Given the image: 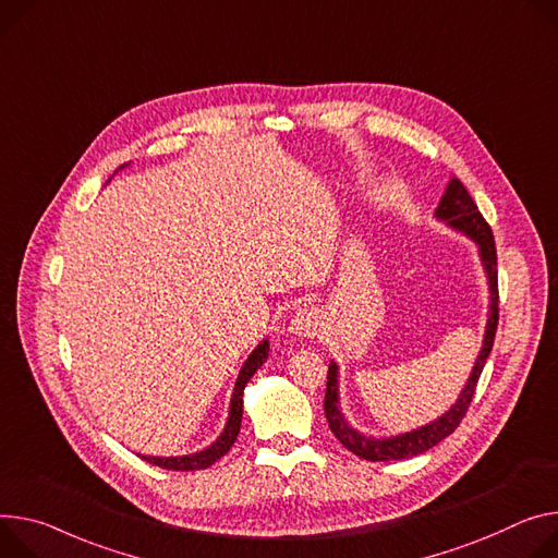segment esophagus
<instances>
[{
	"label": "esophagus",
	"mask_w": 558,
	"mask_h": 558,
	"mask_svg": "<svg viewBox=\"0 0 558 558\" xmlns=\"http://www.w3.org/2000/svg\"><path fill=\"white\" fill-rule=\"evenodd\" d=\"M318 325H320V316L316 310H298L289 323V331L295 333V336H302V338H312L316 336L318 331Z\"/></svg>",
	"instance_id": "obj_1"
}]
</instances>
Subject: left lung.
Listing matches in <instances>:
<instances>
[{"instance_id":"left-lung-1","label":"left lung","mask_w":558,"mask_h":558,"mask_svg":"<svg viewBox=\"0 0 558 558\" xmlns=\"http://www.w3.org/2000/svg\"><path fill=\"white\" fill-rule=\"evenodd\" d=\"M436 218L445 220L449 227L463 231L465 235H470L481 251V260L487 274V282H489V316H487V327H485V338H483V349L478 353V361L472 369V376L465 385V389L461 391L459 400L451 404V410L447 414H442L440 418H436L434 423L418 427L414 432L400 434V436H391V438H372V436H363L361 432L351 429L349 423L344 421L340 408H338V367L336 363L329 365L327 372V391H325V416L329 423V429L333 432V436L351 451L361 456L365 461H402V459H412V456H418L427 449H432L434 445H438L442 438H447L449 434H453V429L461 425V421L465 418L478 378L483 374L485 361L489 356V351L494 347V336H496V327H498V271H496V244H494V235L489 225L485 222V218L481 216L476 202L472 199V195L468 193V189L463 186V182L459 178H453L440 199V205L436 209Z\"/></svg>"}]
</instances>
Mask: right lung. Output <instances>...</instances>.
I'll list each match as a JSON object with an SVG mask.
<instances>
[{"label": "right lung", "mask_w": 558, "mask_h": 558, "mask_svg": "<svg viewBox=\"0 0 558 558\" xmlns=\"http://www.w3.org/2000/svg\"><path fill=\"white\" fill-rule=\"evenodd\" d=\"M269 356V342L263 340L256 349L251 351V356L246 359V363L242 365L235 387H233V396H231V408H229V421L225 432L220 434V438L197 453H189V456H169V459H162V456H142V459L150 465H158L165 470H173V472H195V470H207L211 468L218 459L231 449V445L235 442L238 434H240V423H242V393H244V385L248 383V378L260 369V365L267 361Z\"/></svg>", "instance_id": "add662e5"}]
</instances>
